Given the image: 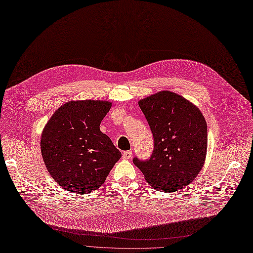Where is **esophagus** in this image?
I'll list each match as a JSON object with an SVG mask.
<instances>
[{
    "mask_svg": "<svg viewBox=\"0 0 253 253\" xmlns=\"http://www.w3.org/2000/svg\"><path fill=\"white\" fill-rule=\"evenodd\" d=\"M123 159L124 160H129V159H131L132 157V151H126L123 153Z\"/></svg>",
    "mask_w": 253,
    "mask_h": 253,
    "instance_id": "34e87169",
    "label": "esophagus"
}]
</instances>
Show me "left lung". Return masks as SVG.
<instances>
[{
    "instance_id": "obj_1",
    "label": "left lung",
    "mask_w": 253,
    "mask_h": 253,
    "mask_svg": "<svg viewBox=\"0 0 253 253\" xmlns=\"http://www.w3.org/2000/svg\"><path fill=\"white\" fill-rule=\"evenodd\" d=\"M154 136L145 161L133 159L152 187L171 193L190 184L201 171L207 152V124L195 104L170 91L138 101Z\"/></svg>"
}]
</instances>
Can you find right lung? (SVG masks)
Returning a JSON list of instances; mask_svg holds the SVG:
<instances>
[{"label":"right lung","instance_id":"right-lung-1","mask_svg":"<svg viewBox=\"0 0 253 253\" xmlns=\"http://www.w3.org/2000/svg\"><path fill=\"white\" fill-rule=\"evenodd\" d=\"M112 103L69 101L53 114L41 136L47 170L59 185L76 194L95 191L122 154L99 125Z\"/></svg>","mask_w":253,"mask_h":253}]
</instances>
